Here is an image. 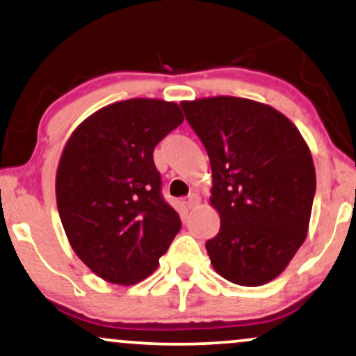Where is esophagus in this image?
<instances>
[{
    "mask_svg": "<svg viewBox=\"0 0 356 356\" xmlns=\"http://www.w3.org/2000/svg\"><path fill=\"white\" fill-rule=\"evenodd\" d=\"M198 203H200V197H198L197 193H191V195L187 197V207L188 208H195Z\"/></svg>",
    "mask_w": 356,
    "mask_h": 356,
    "instance_id": "34e87169",
    "label": "esophagus"
}]
</instances>
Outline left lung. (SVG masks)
Here are the masks:
<instances>
[{"label": "left lung", "instance_id": "left-lung-1", "mask_svg": "<svg viewBox=\"0 0 356 356\" xmlns=\"http://www.w3.org/2000/svg\"><path fill=\"white\" fill-rule=\"evenodd\" d=\"M211 164L220 233L205 248L213 268L243 286L278 277L305 243L316 193L311 151L265 104L208 97L181 104Z\"/></svg>", "mask_w": 356, "mask_h": 356}]
</instances>
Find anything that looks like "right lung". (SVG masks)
Wrapping results in <instances>:
<instances>
[{"label": "right lung", "mask_w": 356, "mask_h": 356, "mask_svg": "<svg viewBox=\"0 0 356 356\" xmlns=\"http://www.w3.org/2000/svg\"><path fill=\"white\" fill-rule=\"evenodd\" d=\"M182 120L174 102L120 101L92 113L65 146L56 170L61 222L76 255L106 282L145 280L181 229L153 151Z\"/></svg>", "instance_id": "obj_1"}]
</instances>
